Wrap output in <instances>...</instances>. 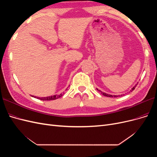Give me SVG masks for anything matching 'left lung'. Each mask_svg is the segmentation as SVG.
<instances>
[{
	"instance_id": "obj_1",
	"label": "left lung",
	"mask_w": 157,
	"mask_h": 157,
	"mask_svg": "<svg viewBox=\"0 0 157 157\" xmlns=\"http://www.w3.org/2000/svg\"><path fill=\"white\" fill-rule=\"evenodd\" d=\"M137 84H138V82H137V84H135V86H134V87H133L131 90H130V92H132V91H133V90H134V89H135V88L136 87V86H137ZM97 89V90H98V91H99V92H101V94H102L103 95V96H107V97H110V98H117V97H118V96H124V94H121V95H118V96H117V95H111V94H107V93H105V92H103L102 91H101V90H98V88H96Z\"/></svg>"
}]
</instances>
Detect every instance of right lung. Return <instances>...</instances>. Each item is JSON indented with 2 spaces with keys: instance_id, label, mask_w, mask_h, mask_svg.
Here are the masks:
<instances>
[{
  "instance_id": "add662e5",
  "label": "right lung",
  "mask_w": 157,
  "mask_h": 157,
  "mask_svg": "<svg viewBox=\"0 0 157 157\" xmlns=\"http://www.w3.org/2000/svg\"><path fill=\"white\" fill-rule=\"evenodd\" d=\"M67 90V89H66ZM63 95V94H61L59 95H54V96H48V97H44V98H39V97H36V96H31L32 97H34L36 99H40V100H43V101H48V100H54V99H56L58 98H61V96H62Z\"/></svg>"
}]
</instances>
